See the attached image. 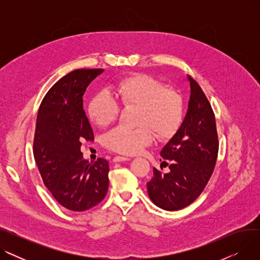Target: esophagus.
<instances>
[{"label":"esophagus","mask_w":260,"mask_h":260,"mask_svg":"<svg viewBox=\"0 0 260 260\" xmlns=\"http://www.w3.org/2000/svg\"><path fill=\"white\" fill-rule=\"evenodd\" d=\"M128 160H129L128 157H123V156H116L113 159L114 162H124V161H128Z\"/></svg>","instance_id":"obj_1"}]
</instances>
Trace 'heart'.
<instances>
[{
	"instance_id": "obj_1",
	"label": "heart",
	"mask_w": 260,
	"mask_h": 260,
	"mask_svg": "<svg viewBox=\"0 0 260 260\" xmlns=\"http://www.w3.org/2000/svg\"><path fill=\"white\" fill-rule=\"evenodd\" d=\"M119 102L127 108H136L135 122L138 127H117L105 135L104 145L111 151L135 155L154 140H169L179 131L184 118V102L181 93L157 78L135 74L121 80L116 87ZM120 108L113 95L105 91L95 93L87 106L90 121L106 127L119 116Z\"/></svg>"
}]
</instances>
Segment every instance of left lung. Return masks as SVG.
<instances>
[{
  "label": "left lung",
  "mask_w": 260,
  "mask_h": 260,
  "mask_svg": "<svg viewBox=\"0 0 260 260\" xmlns=\"http://www.w3.org/2000/svg\"><path fill=\"white\" fill-rule=\"evenodd\" d=\"M190 95L187 111L177 134L160 155L171 161L170 172L153 169L147 194L157 207L178 211L195 201L213 174L218 154L216 122L212 107L197 82L186 76Z\"/></svg>",
  "instance_id": "left-lung-1"
}]
</instances>
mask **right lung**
Instances as JSON below:
<instances>
[{
	"mask_svg": "<svg viewBox=\"0 0 260 260\" xmlns=\"http://www.w3.org/2000/svg\"><path fill=\"white\" fill-rule=\"evenodd\" d=\"M104 70H77L64 76L40 105L34 156L46 187L62 207L82 212L101 202L108 189V161L88 162L81 144L93 140L83 94Z\"/></svg>",
	"mask_w": 260,
	"mask_h": 260,
	"instance_id": "obj_1",
	"label": "right lung"
}]
</instances>
